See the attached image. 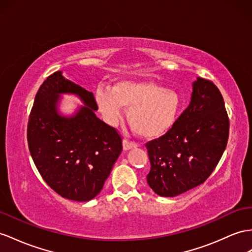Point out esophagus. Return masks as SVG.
I'll return each instance as SVG.
<instances>
[{"instance_id": "esophagus-1", "label": "esophagus", "mask_w": 252, "mask_h": 252, "mask_svg": "<svg viewBox=\"0 0 252 252\" xmlns=\"http://www.w3.org/2000/svg\"><path fill=\"white\" fill-rule=\"evenodd\" d=\"M122 147H124L125 151H127V150L134 149V148H137V144L132 143V141H128V140L125 139L124 141H122Z\"/></svg>"}]
</instances>
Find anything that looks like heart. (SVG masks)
I'll use <instances>...</instances> for the list:
<instances>
[{"mask_svg":"<svg viewBox=\"0 0 252 252\" xmlns=\"http://www.w3.org/2000/svg\"><path fill=\"white\" fill-rule=\"evenodd\" d=\"M94 101L103 118L115 126L127 108L126 118L140 137L154 139L163 136L175 126L181 107L180 95L149 80H120L112 88L99 86Z\"/></svg>","mask_w":252,"mask_h":252,"instance_id":"heart-1","label":"heart"}]
</instances>
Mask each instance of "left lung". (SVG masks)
Masks as SVG:
<instances>
[{
  "label": "left lung",
  "mask_w": 252,
  "mask_h": 252,
  "mask_svg": "<svg viewBox=\"0 0 252 252\" xmlns=\"http://www.w3.org/2000/svg\"><path fill=\"white\" fill-rule=\"evenodd\" d=\"M188 108L162 137L146 145L151 170L147 182L162 197H176L202 184L228 143L229 118L219 89L197 77Z\"/></svg>",
  "instance_id": "8db88e82"
}]
</instances>
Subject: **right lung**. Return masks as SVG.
Returning a JSON list of instances; mask_svg holds the SVG:
<instances>
[{"label":"right lung","instance_id":"1","mask_svg":"<svg viewBox=\"0 0 252 252\" xmlns=\"http://www.w3.org/2000/svg\"><path fill=\"white\" fill-rule=\"evenodd\" d=\"M63 94L83 103L70 115L60 111ZM93 93L56 71L35 96L28 125L32 158L46 183L62 197L85 202L99 195L122 151L114 127L96 117Z\"/></svg>","mask_w":252,"mask_h":252}]
</instances>
